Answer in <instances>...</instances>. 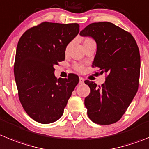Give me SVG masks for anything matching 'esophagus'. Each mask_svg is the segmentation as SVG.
Returning a JSON list of instances; mask_svg holds the SVG:
<instances>
[{
    "label": "esophagus",
    "instance_id": "obj_1",
    "mask_svg": "<svg viewBox=\"0 0 149 149\" xmlns=\"http://www.w3.org/2000/svg\"><path fill=\"white\" fill-rule=\"evenodd\" d=\"M79 84H84V77H80V80H79Z\"/></svg>",
    "mask_w": 149,
    "mask_h": 149
}]
</instances>
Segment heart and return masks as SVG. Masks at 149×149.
I'll use <instances>...</instances> for the list:
<instances>
[{"mask_svg":"<svg viewBox=\"0 0 149 149\" xmlns=\"http://www.w3.org/2000/svg\"><path fill=\"white\" fill-rule=\"evenodd\" d=\"M91 41H94V40L91 38H85L84 39V46ZM69 48H70V44H68L66 48H65V52H67L69 51ZM74 69L77 71H78V72H83L84 70V66L83 65H80V64H75L74 65Z\"/></svg>","mask_w":149,"mask_h":149,"instance_id":"obj_1","label":"heart"}]
</instances>
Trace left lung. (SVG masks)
Returning <instances> with one entry per match:
<instances>
[{"instance_id":"8db88e82","label":"left lung","mask_w":149,"mask_h":149,"mask_svg":"<svg viewBox=\"0 0 149 149\" xmlns=\"http://www.w3.org/2000/svg\"><path fill=\"white\" fill-rule=\"evenodd\" d=\"M91 37L97 43L92 67L107 74L101 86L86 80L90 94L85 98L87 114L100 125L117 122L123 115L137 93L140 73L139 48L129 32L110 22L87 26L80 32Z\"/></svg>"}]
</instances>
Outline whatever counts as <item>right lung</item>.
<instances>
[{
  "label": "right lung",
  "instance_id": "add662e5",
  "mask_svg": "<svg viewBox=\"0 0 149 149\" xmlns=\"http://www.w3.org/2000/svg\"><path fill=\"white\" fill-rule=\"evenodd\" d=\"M79 30L77 24L43 22L20 37L15 79L22 106L37 122L48 124L60 119L78 84L79 77L74 74L58 80L54 65L65 60V48Z\"/></svg>",
  "mask_w": 149,
  "mask_h": 149
}]
</instances>
